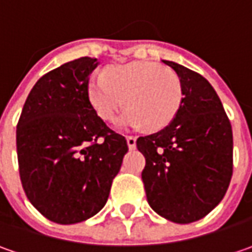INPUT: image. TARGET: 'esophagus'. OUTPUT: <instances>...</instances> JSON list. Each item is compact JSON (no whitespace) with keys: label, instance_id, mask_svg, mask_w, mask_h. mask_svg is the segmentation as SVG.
<instances>
[{"label":"esophagus","instance_id":"obj_1","mask_svg":"<svg viewBox=\"0 0 252 252\" xmlns=\"http://www.w3.org/2000/svg\"><path fill=\"white\" fill-rule=\"evenodd\" d=\"M126 144H128L129 149H134V148L137 147V137H134V135H128V137H126Z\"/></svg>","mask_w":252,"mask_h":252}]
</instances>
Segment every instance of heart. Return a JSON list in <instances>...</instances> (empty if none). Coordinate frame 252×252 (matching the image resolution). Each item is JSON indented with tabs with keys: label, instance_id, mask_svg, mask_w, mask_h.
I'll return each instance as SVG.
<instances>
[{
	"label": "heart",
	"instance_id": "heart-1",
	"mask_svg": "<svg viewBox=\"0 0 252 252\" xmlns=\"http://www.w3.org/2000/svg\"><path fill=\"white\" fill-rule=\"evenodd\" d=\"M87 95L94 111L104 121H113L126 104L118 126L147 128L158 132L176 118L183 103V84L172 70L132 62L113 66L104 76L90 79Z\"/></svg>",
	"mask_w": 252,
	"mask_h": 252
}]
</instances>
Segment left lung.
<instances>
[{
  "label": "left lung",
  "mask_w": 252,
  "mask_h": 252,
  "mask_svg": "<svg viewBox=\"0 0 252 252\" xmlns=\"http://www.w3.org/2000/svg\"><path fill=\"white\" fill-rule=\"evenodd\" d=\"M183 84L176 118L137 139L145 157L142 182L149 206L173 223L203 219L223 200L233 176V131L223 104L202 74L163 61Z\"/></svg>",
  "instance_id": "1"
}]
</instances>
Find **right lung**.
Returning <instances> with one entry per match:
<instances>
[{"label": "right lung", "mask_w": 252, "mask_h": 252, "mask_svg": "<svg viewBox=\"0 0 252 252\" xmlns=\"http://www.w3.org/2000/svg\"><path fill=\"white\" fill-rule=\"evenodd\" d=\"M98 62L80 58L39 79L17 126L19 176L29 202L58 224H74L107 203L128 151L87 95Z\"/></svg>", "instance_id": "1"}]
</instances>
